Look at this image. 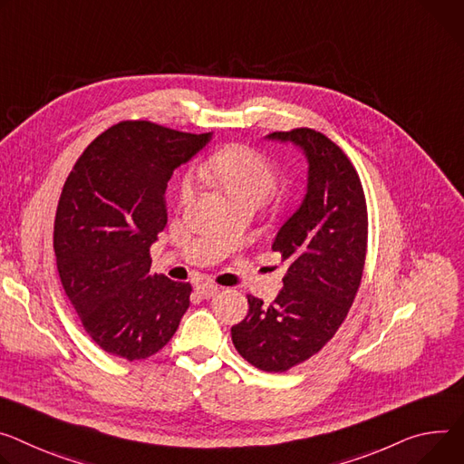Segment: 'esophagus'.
<instances>
[{"mask_svg": "<svg viewBox=\"0 0 464 464\" xmlns=\"http://www.w3.org/2000/svg\"><path fill=\"white\" fill-rule=\"evenodd\" d=\"M196 290H198V294L201 298H213V296H217V294L220 292V286L218 285H213V283H199L198 286H196Z\"/></svg>", "mask_w": 464, "mask_h": 464, "instance_id": "1", "label": "esophagus"}]
</instances>
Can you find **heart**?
I'll return each instance as SVG.
<instances>
[{
  "label": "heart",
  "mask_w": 464,
  "mask_h": 464,
  "mask_svg": "<svg viewBox=\"0 0 464 464\" xmlns=\"http://www.w3.org/2000/svg\"><path fill=\"white\" fill-rule=\"evenodd\" d=\"M201 176L217 185L229 203L251 201L263 205L277 187L279 172L276 162L263 151L233 144L210 157L201 166ZM194 192V183L187 178L178 190L179 203H187Z\"/></svg>",
  "instance_id": "b5f03b06"
}]
</instances>
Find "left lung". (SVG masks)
I'll use <instances>...</instances> for the list:
<instances>
[{
    "instance_id": "obj_1",
    "label": "left lung",
    "mask_w": 464,
    "mask_h": 464,
    "mask_svg": "<svg viewBox=\"0 0 464 464\" xmlns=\"http://www.w3.org/2000/svg\"><path fill=\"white\" fill-rule=\"evenodd\" d=\"M268 139L304 150L307 194L272 244L288 261L283 288L268 307L249 294L231 339L249 364L286 372L318 353L346 320L364 270L368 213L352 160L325 135L298 128Z\"/></svg>"
}]
</instances>
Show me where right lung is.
Masks as SVG:
<instances>
[{
	"instance_id": "right-lung-1",
	"label": "right lung",
	"mask_w": 464,
	"mask_h": 464,
	"mask_svg": "<svg viewBox=\"0 0 464 464\" xmlns=\"http://www.w3.org/2000/svg\"><path fill=\"white\" fill-rule=\"evenodd\" d=\"M208 139L125 120L89 144L63 187L57 270L82 327L111 355H155L190 305V283L151 276L150 246L166 226L168 179Z\"/></svg>"
}]
</instances>
